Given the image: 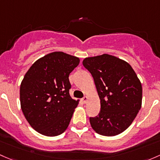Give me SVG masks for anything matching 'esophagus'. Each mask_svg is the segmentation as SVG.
<instances>
[{
    "instance_id": "obj_1",
    "label": "esophagus",
    "mask_w": 160,
    "mask_h": 160,
    "mask_svg": "<svg viewBox=\"0 0 160 160\" xmlns=\"http://www.w3.org/2000/svg\"><path fill=\"white\" fill-rule=\"evenodd\" d=\"M82 100L84 103H86L87 101H88V96H85Z\"/></svg>"
}]
</instances>
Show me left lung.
<instances>
[{
  "instance_id": "8db88e82",
  "label": "left lung",
  "mask_w": 160,
  "mask_h": 160,
  "mask_svg": "<svg viewBox=\"0 0 160 160\" xmlns=\"http://www.w3.org/2000/svg\"><path fill=\"white\" fill-rule=\"evenodd\" d=\"M82 64L93 77L101 105L98 116L90 118L92 128L102 136L120 134L141 108L140 80L128 62L108 54L85 58Z\"/></svg>"
}]
</instances>
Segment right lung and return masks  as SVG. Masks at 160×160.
Wrapping results in <instances>:
<instances>
[{"label":"right lung","instance_id":"right-lung-1","mask_svg":"<svg viewBox=\"0 0 160 160\" xmlns=\"http://www.w3.org/2000/svg\"><path fill=\"white\" fill-rule=\"evenodd\" d=\"M80 59L55 52L38 59L20 86L21 108L30 126L40 134L56 136L68 128L79 100L69 95V74Z\"/></svg>","mask_w":160,"mask_h":160}]
</instances>
